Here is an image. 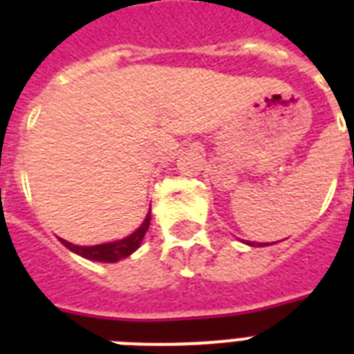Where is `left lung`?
Masks as SVG:
<instances>
[{
	"label": "left lung",
	"mask_w": 354,
	"mask_h": 354,
	"mask_svg": "<svg viewBox=\"0 0 354 354\" xmlns=\"http://www.w3.org/2000/svg\"><path fill=\"white\" fill-rule=\"evenodd\" d=\"M253 246V244H252ZM257 246H268V244H266V242H264V244H261V242H257Z\"/></svg>",
	"instance_id": "left-lung-1"
}]
</instances>
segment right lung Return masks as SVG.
I'll return each mask as SVG.
<instances>
[{"instance_id": "add662e5", "label": "right lung", "mask_w": 354, "mask_h": 354, "mask_svg": "<svg viewBox=\"0 0 354 354\" xmlns=\"http://www.w3.org/2000/svg\"><path fill=\"white\" fill-rule=\"evenodd\" d=\"M150 226V211L145 222L141 224L139 230L132 233L127 239H122V241H115V242H108V244H97V246H77V244H71V242L64 241L60 239L64 246L71 250V252L79 253L82 257L91 259V261H101V263H115L119 259L128 257L130 253H133L139 248L141 241H143L145 233L149 230Z\"/></svg>"}]
</instances>
